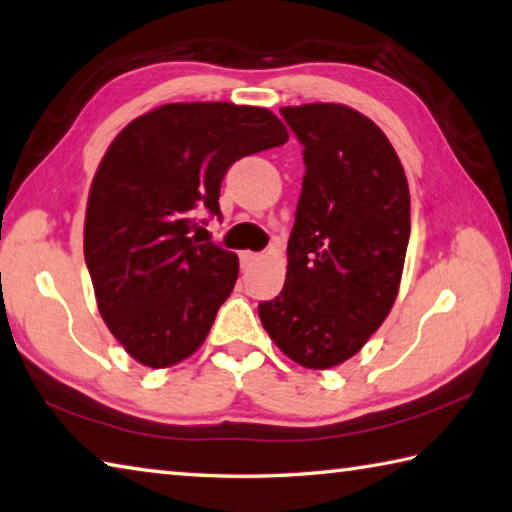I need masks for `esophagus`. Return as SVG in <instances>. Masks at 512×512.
<instances>
[{
    "instance_id": "esophagus-1",
    "label": "esophagus",
    "mask_w": 512,
    "mask_h": 512,
    "mask_svg": "<svg viewBox=\"0 0 512 512\" xmlns=\"http://www.w3.org/2000/svg\"><path fill=\"white\" fill-rule=\"evenodd\" d=\"M259 257H262V255H259V253H250V250H244V253L239 255V259H242V266H244V268L250 266V264H255Z\"/></svg>"
}]
</instances>
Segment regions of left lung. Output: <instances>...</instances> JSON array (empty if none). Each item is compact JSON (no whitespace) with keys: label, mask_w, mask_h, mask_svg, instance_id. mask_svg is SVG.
Here are the masks:
<instances>
[{"label":"left lung","mask_w":512,"mask_h":512,"mask_svg":"<svg viewBox=\"0 0 512 512\" xmlns=\"http://www.w3.org/2000/svg\"><path fill=\"white\" fill-rule=\"evenodd\" d=\"M306 175L282 293L259 304L270 339L299 366L357 355L393 308L410 237V193L393 144L344 104L284 106Z\"/></svg>","instance_id":"1"}]
</instances>
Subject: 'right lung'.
<instances>
[{"label": "right lung", "mask_w": 512, "mask_h": 512, "mask_svg": "<svg viewBox=\"0 0 512 512\" xmlns=\"http://www.w3.org/2000/svg\"><path fill=\"white\" fill-rule=\"evenodd\" d=\"M288 142L268 108L179 102L133 119L99 162L86 204L84 257L99 315L148 368L184 362L233 293L239 259L197 244L190 228L219 215L230 164Z\"/></svg>", "instance_id": "1"}]
</instances>
